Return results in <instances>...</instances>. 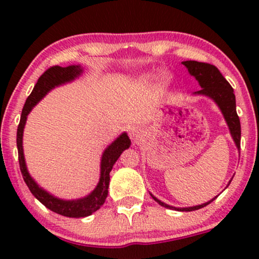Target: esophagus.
I'll list each match as a JSON object with an SVG mask.
<instances>
[{
	"mask_svg": "<svg viewBox=\"0 0 259 259\" xmlns=\"http://www.w3.org/2000/svg\"><path fill=\"white\" fill-rule=\"evenodd\" d=\"M142 134H144V132H142V129L140 126H133L129 130V136L134 142H138L139 140H141Z\"/></svg>",
	"mask_w": 259,
	"mask_h": 259,
	"instance_id": "1",
	"label": "esophagus"
}]
</instances>
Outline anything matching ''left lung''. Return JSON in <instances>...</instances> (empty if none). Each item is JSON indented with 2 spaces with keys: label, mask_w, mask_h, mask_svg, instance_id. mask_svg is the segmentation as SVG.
I'll use <instances>...</instances> for the list:
<instances>
[{
  "label": "left lung",
  "mask_w": 259,
  "mask_h": 259,
  "mask_svg": "<svg viewBox=\"0 0 259 259\" xmlns=\"http://www.w3.org/2000/svg\"><path fill=\"white\" fill-rule=\"evenodd\" d=\"M181 63L185 65L186 69L189 70V73L191 74L196 80H197V82L201 86V90L195 91L194 95L209 97L210 100L214 101L215 105L218 106L219 109H221L225 121H227L229 132H230V135L234 140L235 145H236L237 150H240L241 125H240L239 115H237L236 113V100H235L234 90L233 88H231V85L229 84L227 79L222 75V73L219 72L218 68L214 67V65L208 64V63H202V62H196V61H184L181 62ZM231 180L229 181V184L231 183ZM150 195L152 196L153 200L158 202L162 207L168 208V209L179 210V212H191V210L200 209V208L206 207L207 204L210 203V202L214 201L217 197L215 196V197L212 198V200L206 202V203L198 204V206L179 208V207L169 206V204L159 201L157 197H154L152 194Z\"/></svg>",
  "instance_id": "1"
}]
</instances>
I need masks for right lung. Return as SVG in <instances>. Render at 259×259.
Segmentation results:
<instances>
[{"mask_svg": "<svg viewBox=\"0 0 259 259\" xmlns=\"http://www.w3.org/2000/svg\"><path fill=\"white\" fill-rule=\"evenodd\" d=\"M82 73H84V68H81V65H69V67L64 68L55 65V67L47 69L38 78L30 96L26 99L17 130V147L20 171H22L23 179L28 185L29 190L45 207L51 209L52 212L64 217H69V218H82V217L91 215L92 213L100 209L101 206L105 203L107 195H108L109 173H111L113 165L119 158L120 154L123 153V151H125L132 145L127 134L123 133L109 146H107L106 150L103 151L102 157H101L99 184L88 196L76 198V200H62V198L56 197L41 186H38V184L29 174L24 158V151H23V133H24L28 114L52 89L73 81V80L79 78Z\"/></svg>", "mask_w": 259, "mask_h": 259, "instance_id": "right-lung-1", "label": "right lung"}]
</instances>
